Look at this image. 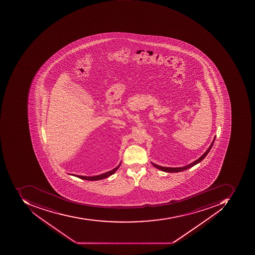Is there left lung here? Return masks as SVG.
Wrapping results in <instances>:
<instances>
[{"label":"left lung","instance_id":"obj_1","mask_svg":"<svg viewBox=\"0 0 255 255\" xmlns=\"http://www.w3.org/2000/svg\"><path fill=\"white\" fill-rule=\"evenodd\" d=\"M215 138H216V135H215V138H214L213 141H212V144L210 145L209 148L206 150L205 153L202 155V156L198 158V159L194 161L192 163L189 164V165H185V166L183 167H177V168H172V167H164L161 166V165H156V164L153 163V162H151V165H153L155 168H158V169L161 170V171H163V172H182V171H185V170L188 169V168H192L194 165H197V164L199 163L200 161H202L204 158L206 157V155H208V152H209L211 148L213 146L214 142H215Z\"/></svg>","mask_w":255,"mask_h":255}]
</instances>
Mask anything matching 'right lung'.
<instances>
[{
    "label": "right lung",
    "instance_id": "obj_1",
    "mask_svg": "<svg viewBox=\"0 0 255 255\" xmlns=\"http://www.w3.org/2000/svg\"><path fill=\"white\" fill-rule=\"evenodd\" d=\"M121 162H120V163L115 168H114V169L110 170L109 172L101 174V175H95V176H83V175H74V174H69V175L77 177V178H81V179L83 180H88V181H98V180L104 179V178H108V177L111 176L112 175H114V174L117 172L119 167L121 165Z\"/></svg>",
    "mask_w": 255,
    "mask_h": 255
}]
</instances>
